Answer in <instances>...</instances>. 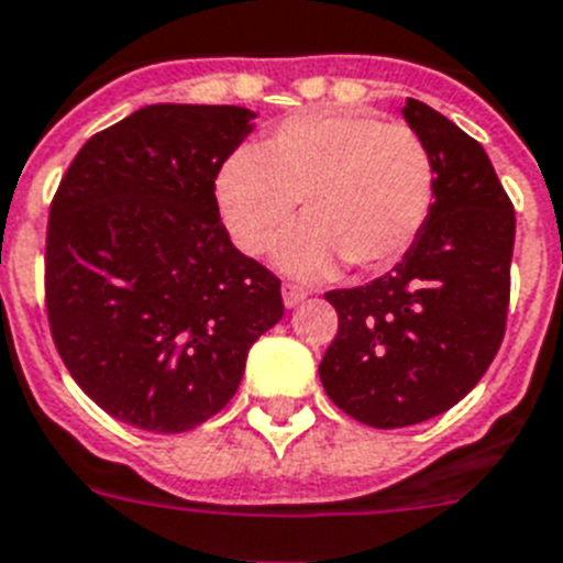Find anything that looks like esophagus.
<instances>
[{
    "mask_svg": "<svg viewBox=\"0 0 563 563\" xmlns=\"http://www.w3.org/2000/svg\"><path fill=\"white\" fill-rule=\"evenodd\" d=\"M305 296H308V292L301 290V287H296V285L282 287V299H285V308H296V305H301V301H305Z\"/></svg>",
    "mask_w": 563,
    "mask_h": 563,
    "instance_id": "1",
    "label": "esophagus"
}]
</instances>
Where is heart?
<instances>
[{
	"instance_id": "obj_1",
	"label": "heart",
	"mask_w": 563,
	"mask_h": 563,
	"mask_svg": "<svg viewBox=\"0 0 563 563\" xmlns=\"http://www.w3.org/2000/svg\"><path fill=\"white\" fill-rule=\"evenodd\" d=\"M301 227L282 264L322 278L339 258L360 273L397 264L420 239L434 203V161L415 129L347 109L278 123L258 148H241L216 175V207L232 244L264 255Z\"/></svg>"
}]
</instances>
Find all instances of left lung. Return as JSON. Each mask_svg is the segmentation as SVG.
I'll return each instance as SVG.
<instances>
[{
    "label": "left lung",
    "mask_w": 563,
    "mask_h": 563,
    "mask_svg": "<svg viewBox=\"0 0 563 563\" xmlns=\"http://www.w3.org/2000/svg\"><path fill=\"white\" fill-rule=\"evenodd\" d=\"M402 118L434 161V203L415 247L371 285L324 292L339 331L319 365L328 397L374 429H402L466 397L498 354L515 209L489 155L431 106Z\"/></svg>",
    "instance_id": "obj_1"
}]
</instances>
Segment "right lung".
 <instances>
[{"instance_id":"right-lung-1","label":"right lung","mask_w":563,"mask_h":563,"mask_svg":"<svg viewBox=\"0 0 563 563\" xmlns=\"http://www.w3.org/2000/svg\"><path fill=\"white\" fill-rule=\"evenodd\" d=\"M253 120L143 106L86 141L51 201V336L74 383L134 429L180 434L218 415L285 313L282 282L232 247L216 207Z\"/></svg>"}]
</instances>
